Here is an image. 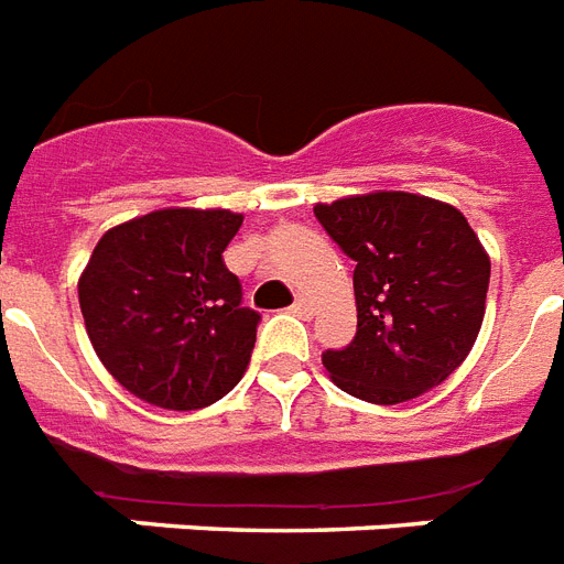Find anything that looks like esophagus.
Here are the masks:
<instances>
[{"label":"esophagus","mask_w":564,"mask_h":564,"mask_svg":"<svg viewBox=\"0 0 564 564\" xmlns=\"http://www.w3.org/2000/svg\"><path fill=\"white\" fill-rule=\"evenodd\" d=\"M291 311H294V314H300V317H308V314H311V300H308V296H296L294 305H291Z\"/></svg>","instance_id":"1"}]
</instances>
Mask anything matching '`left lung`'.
I'll use <instances>...</instances> for the list:
<instances>
[{
  "label": "left lung",
  "mask_w": 564,
  "mask_h": 564,
  "mask_svg": "<svg viewBox=\"0 0 564 564\" xmlns=\"http://www.w3.org/2000/svg\"><path fill=\"white\" fill-rule=\"evenodd\" d=\"M328 238L355 261L358 332L326 349L344 393L399 404L443 384L475 346L489 291V256L463 212L408 192L317 204Z\"/></svg>",
  "instance_id": "1"
}]
</instances>
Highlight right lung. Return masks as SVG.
<instances>
[{
    "instance_id": "add662e5",
    "label": "right lung",
    "mask_w": 564,
    "mask_h": 564,
    "mask_svg": "<svg viewBox=\"0 0 564 564\" xmlns=\"http://www.w3.org/2000/svg\"><path fill=\"white\" fill-rule=\"evenodd\" d=\"M227 209H160L104 232L78 282L101 364L124 390L165 410L215 404L241 381L259 311L224 250L241 227Z\"/></svg>"
}]
</instances>
